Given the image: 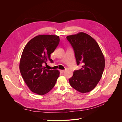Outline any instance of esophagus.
Returning a JSON list of instances; mask_svg holds the SVG:
<instances>
[{
  "instance_id": "34e87169",
  "label": "esophagus",
  "mask_w": 122,
  "mask_h": 122,
  "mask_svg": "<svg viewBox=\"0 0 122 122\" xmlns=\"http://www.w3.org/2000/svg\"><path fill=\"white\" fill-rule=\"evenodd\" d=\"M60 71V72H61V73H64V72L65 70H61Z\"/></svg>"
}]
</instances>
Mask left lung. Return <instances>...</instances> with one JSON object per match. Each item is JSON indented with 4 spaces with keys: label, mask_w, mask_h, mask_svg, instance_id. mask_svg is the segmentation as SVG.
<instances>
[{
    "label": "left lung",
    "mask_w": 122,
    "mask_h": 122,
    "mask_svg": "<svg viewBox=\"0 0 122 122\" xmlns=\"http://www.w3.org/2000/svg\"><path fill=\"white\" fill-rule=\"evenodd\" d=\"M74 51L77 65L69 79L70 86L80 93H87L96 86L101 78L105 68L104 55L97 42L84 32L67 36Z\"/></svg>",
    "instance_id": "1"
}]
</instances>
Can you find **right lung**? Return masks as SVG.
<instances>
[{"mask_svg":"<svg viewBox=\"0 0 122 122\" xmlns=\"http://www.w3.org/2000/svg\"><path fill=\"white\" fill-rule=\"evenodd\" d=\"M57 36L43 35L32 38L27 43L20 58L19 69L25 83L33 93L44 95L56 83L60 72L44 67L48 61L53 62L50 54L60 42Z\"/></svg>","mask_w":122,"mask_h":122,"instance_id":"1","label":"right lung"}]
</instances>
